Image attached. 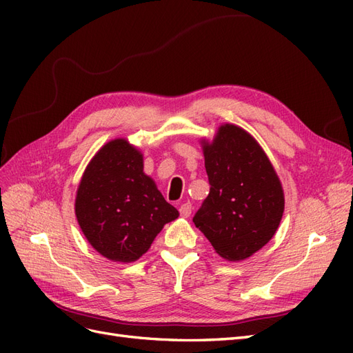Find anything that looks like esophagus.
Instances as JSON below:
<instances>
[{
	"label": "esophagus",
	"instance_id": "esophagus-1",
	"mask_svg": "<svg viewBox=\"0 0 353 353\" xmlns=\"http://www.w3.org/2000/svg\"><path fill=\"white\" fill-rule=\"evenodd\" d=\"M179 213H181V216L188 218L191 215V205H190V203H184V205H181L179 206Z\"/></svg>",
	"mask_w": 353,
	"mask_h": 353
}]
</instances>
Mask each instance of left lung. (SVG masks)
Masks as SVG:
<instances>
[{
  "mask_svg": "<svg viewBox=\"0 0 353 353\" xmlns=\"http://www.w3.org/2000/svg\"><path fill=\"white\" fill-rule=\"evenodd\" d=\"M210 191L193 218L225 261L250 258L268 243L284 212V191L268 156L243 128L223 123L201 140Z\"/></svg>",
  "mask_w": 353,
  "mask_h": 353,
  "instance_id": "1",
  "label": "left lung"
}]
</instances>
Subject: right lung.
Returning <instances> with one entry per match:
<instances>
[{
    "label": "right lung",
    "mask_w": 353,
    "mask_h": 353,
    "mask_svg": "<svg viewBox=\"0 0 353 353\" xmlns=\"http://www.w3.org/2000/svg\"><path fill=\"white\" fill-rule=\"evenodd\" d=\"M143 169V153L116 138L95 153L81 178L74 215L85 239L109 261L140 259L165 223L179 216Z\"/></svg>",
    "instance_id": "obj_1"
}]
</instances>
